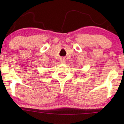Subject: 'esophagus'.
Segmentation results:
<instances>
[{
	"instance_id": "1",
	"label": "esophagus",
	"mask_w": 124,
	"mask_h": 124,
	"mask_svg": "<svg viewBox=\"0 0 124 124\" xmlns=\"http://www.w3.org/2000/svg\"><path fill=\"white\" fill-rule=\"evenodd\" d=\"M60 62L62 63H64V62H65V60H64V59H62Z\"/></svg>"
}]
</instances>
